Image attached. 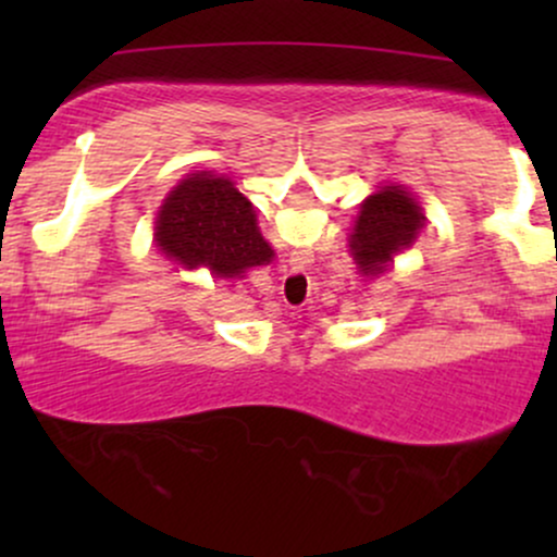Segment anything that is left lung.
<instances>
[{
    "mask_svg": "<svg viewBox=\"0 0 557 557\" xmlns=\"http://www.w3.org/2000/svg\"><path fill=\"white\" fill-rule=\"evenodd\" d=\"M424 220L417 198L400 185H385L380 194L369 196L350 235V251L363 277L385 272L395 253L417 240Z\"/></svg>",
    "mask_w": 557,
    "mask_h": 557,
    "instance_id": "obj_1",
    "label": "left lung"
}]
</instances>
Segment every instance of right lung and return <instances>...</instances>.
I'll return each instance as SVG.
<instances>
[{
  "label": "right lung",
  "instance_id": "right-lung-1",
  "mask_svg": "<svg viewBox=\"0 0 557 557\" xmlns=\"http://www.w3.org/2000/svg\"><path fill=\"white\" fill-rule=\"evenodd\" d=\"M157 240L185 267H209L235 277L248 267L270 264V243L261 238L251 201L227 177L196 172L164 198Z\"/></svg>",
  "mask_w": 557,
  "mask_h": 557
}]
</instances>
